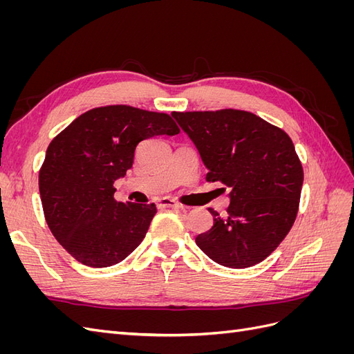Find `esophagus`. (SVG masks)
<instances>
[{"instance_id":"1","label":"esophagus","mask_w":354,"mask_h":354,"mask_svg":"<svg viewBox=\"0 0 354 354\" xmlns=\"http://www.w3.org/2000/svg\"><path fill=\"white\" fill-rule=\"evenodd\" d=\"M156 205H158L159 209H168V208H171V209H181V208H183V205H180L178 202L169 199V198H160L158 201Z\"/></svg>"}]
</instances>
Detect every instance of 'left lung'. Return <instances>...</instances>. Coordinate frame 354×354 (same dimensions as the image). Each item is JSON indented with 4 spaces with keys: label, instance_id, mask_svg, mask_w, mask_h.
Returning a JSON list of instances; mask_svg holds the SVG:
<instances>
[{
    "label": "left lung",
    "instance_id": "8db88e82",
    "mask_svg": "<svg viewBox=\"0 0 354 354\" xmlns=\"http://www.w3.org/2000/svg\"><path fill=\"white\" fill-rule=\"evenodd\" d=\"M194 145L207 181L230 189L227 216L209 209L214 226L196 236L212 261L245 269L269 257L291 230L303 167L289 136L251 112H173Z\"/></svg>",
    "mask_w": 354,
    "mask_h": 354
}]
</instances>
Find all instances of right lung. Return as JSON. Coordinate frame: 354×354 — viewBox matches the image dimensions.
<instances>
[{"label": "right lung", "mask_w": 354, "mask_h": 354, "mask_svg": "<svg viewBox=\"0 0 354 354\" xmlns=\"http://www.w3.org/2000/svg\"><path fill=\"white\" fill-rule=\"evenodd\" d=\"M180 130L167 113L104 106L78 116L53 138L39 169L46 221L80 263L109 267L146 236L155 203L118 202L115 180L133 167L137 145Z\"/></svg>", "instance_id": "1"}]
</instances>
